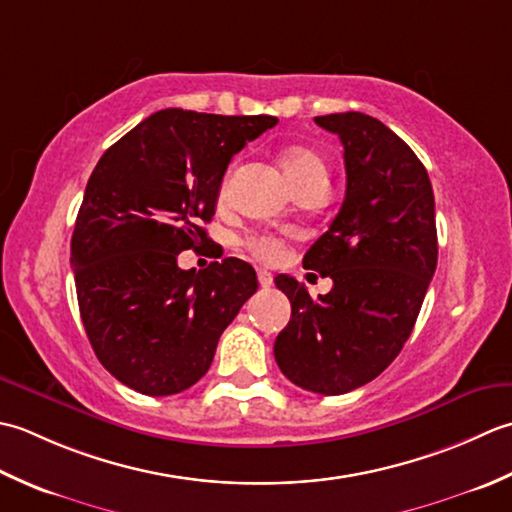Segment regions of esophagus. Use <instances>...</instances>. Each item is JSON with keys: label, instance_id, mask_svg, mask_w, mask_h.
I'll return each mask as SVG.
<instances>
[{"label": "esophagus", "instance_id": "esophagus-1", "mask_svg": "<svg viewBox=\"0 0 512 512\" xmlns=\"http://www.w3.org/2000/svg\"><path fill=\"white\" fill-rule=\"evenodd\" d=\"M256 274H258V283H260V287H271V283H274V278H271V274H269V271L267 269H263V267H260V269H256Z\"/></svg>", "mask_w": 512, "mask_h": 512}]
</instances>
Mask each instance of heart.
<instances>
[{
  "mask_svg": "<svg viewBox=\"0 0 512 512\" xmlns=\"http://www.w3.org/2000/svg\"><path fill=\"white\" fill-rule=\"evenodd\" d=\"M280 163H283V170L287 174V179L291 187L305 181H316V179H325L327 181V161L322 156L307 148V145H289V148L283 150L280 154ZM227 194V179L221 183V198ZM247 249L252 252L256 258L263 260H274L283 252V245H280L278 238L267 236V234H256L247 238Z\"/></svg>",
  "mask_w": 512,
  "mask_h": 512,
  "instance_id": "obj_1",
  "label": "heart"
}]
</instances>
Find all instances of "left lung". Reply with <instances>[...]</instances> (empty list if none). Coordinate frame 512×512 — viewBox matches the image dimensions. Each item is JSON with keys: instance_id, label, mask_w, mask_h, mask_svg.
<instances>
[{"instance_id": "obj_1", "label": "left lung", "mask_w": 512, "mask_h": 512, "mask_svg": "<svg viewBox=\"0 0 512 512\" xmlns=\"http://www.w3.org/2000/svg\"><path fill=\"white\" fill-rule=\"evenodd\" d=\"M316 123L342 141L347 192L302 267L333 287L314 300L276 276L291 318L274 356L300 389L340 395L378 378L411 336L437 267L435 198L422 161L382 121L338 112Z\"/></svg>"}]
</instances>
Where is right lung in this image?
<instances>
[{
  "label": "right lung",
  "instance_id": "add662e5",
  "mask_svg": "<svg viewBox=\"0 0 512 512\" xmlns=\"http://www.w3.org/2000/svg\"><path fill=\"white\" fill-rule=\"evenodd\" d=\"M276 117L168 108L110 145L92 170L70 243L83 327L99 362L143 395L203 378L218 338L258 289L241 258L181 269L207 243L223 174Z\"/></svg>",
  "mask_w": 512,
  "mask_h": 512
}]
</instances>
